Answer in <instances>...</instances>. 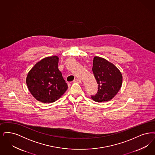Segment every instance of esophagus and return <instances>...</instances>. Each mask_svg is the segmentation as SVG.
I'll return each instance as SVG.
<instances>
[{
    "mask_svg": "<svg viewBox=\"0 0 155 155\" xmlns=\"http://www.w3.org/2000/svg\"><path fill=\"white\" fill-rule=\"evenodd\" d=\"M74 83H80L81 82V81L80 79H74Z\"/></svg>",
    "mask_w": 155,
    "mask_h": 155,
    "instance_id": "obj_1",
    "label": "esophagus"
}]
</instances>
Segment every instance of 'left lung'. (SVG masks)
Returning <instances> with one entry per match:
<instances>
[{"label":"left lung","mask_w":155,"mask_h":155,"mask_svg":"<svg viewBox=\"0 0 155 155\" xmlns=\"http://www.w3.org/2000/svg\"><path fill=\"white\" fill-rule=\"evenodd\" d=\"M93 72L98 85L97 94L91 98L97 102L112 100L120 89L123 77L120 71L114 64L105 58L95 56L93 60Z\"/></svg>","instance_id":"8db88e82"}]
</instances>
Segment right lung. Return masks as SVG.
<instances>
[{
	"label": "right lung",
	"mask_w": 155,
	"mask_h": 155,
	"mask_svg": "<svg viewBox=\"0 0 155 155\" xmlns=\"http://www.w3.org/2000/svg\"><path fill=\"white\" fill-rule=\"evenodd\" d=\"M58 57H47L37 62L27 74L26 83L31 94L38 101L52 103L68 89L58 69Z\"/></svg>",
	"instance_id": "add662e5"
}]
</instances>
